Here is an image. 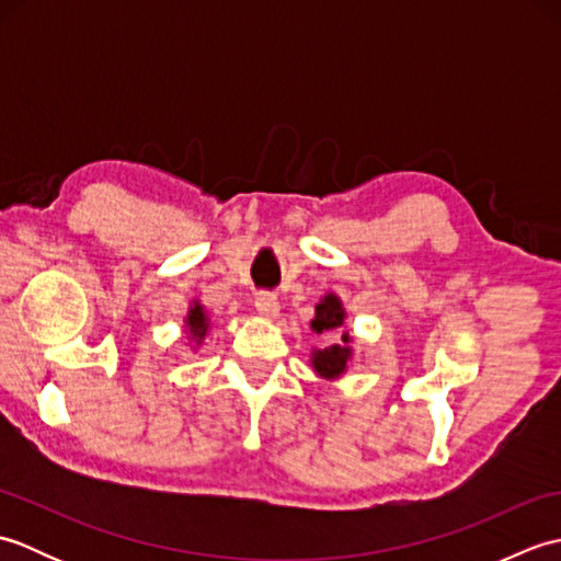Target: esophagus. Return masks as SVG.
Wrapping results in <instances>:
<instances>
[{
  "mask_svg": "<svg viewBox=\"0 0 561 561\" xmlns=\"http://www.w3.org/2000/svg\"><path fill=\"white\" fill-rule=\"evenodd\" d=\"M255 311L262 316V318H277V313H279V299L274 294H270V291H262V294H257V299H255Z\"/></svg>",
  "mask_w": 561,
  "mask_h": 561,
  "instance_id": "1",
  "label": "esophagus"
}]
</instances>
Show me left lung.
<instances>
[{
  "label": "left lung",
  "instance_id": "obj_1",
  "mask_svg": "<svg viewBox=\"0 0 561 561\" xmlns=\"http://www.w3.org/2000/svg\"><path fill=\"white\" fill-rule=\"evenodd\" d=\"M311 332L320 337H340L328 347L311 350V368L323 380H340L350 371L354 359V337L347 330V311L335 291H328L316 304V316L311 320Z\"/></svg>",
  "mask_w": 561,
  "mask_h": 561
}]
</instances>
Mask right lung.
Wrapping results in <instances>:
<instances>
[{
	"label": "right lung",
	"instance_id": "obj_1",
	"mask_svg": "<svg viewBox=\"0 0 561 561\" xmlns=\"http://www.w3.org/2000/svg\"><path fill=\"white\" fill-rule=\"evenodd\" d=\"M183 328H185V335L187 340L195 344V350L202 347V342H205V337L209 335L211 330V318L207 313V308L199 304V299H193L187 306V313H185V320H183Z\"/></svg>",
	"mask_w": 561,
	"mask_h": 561
}]
</instances>
